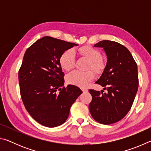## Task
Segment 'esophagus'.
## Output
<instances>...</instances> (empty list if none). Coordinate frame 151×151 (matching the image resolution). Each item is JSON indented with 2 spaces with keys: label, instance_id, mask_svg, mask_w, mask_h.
I'll return each instance as SVG.
<instances>
[{
  "label": "esophagus",
  "instance_id": "34e87169",
  "mask_svg": "<svg viewBox=\"0 0 151 151\" xmlns=\"http://www.w3.org/2000/svg\"><path fill=\"white\" fill-rule=\"evenodd\" d=\"M82 91H83V93H86V92L88 91L87 89H86V88H82Z\"/></svg>",
  "mask_w": 151,
  "mask_h": 151
}]
</instances>
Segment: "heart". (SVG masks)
<instances>
[{"mask_svg": "<svg viewBox=\"0 0 151 151\" xmlns=\"http://www.w3.org/2000/svg\"><path fill=\"white\" fill-rule=\"evenodd\" d=\"M78 52L81 56L88 60V69L91 68L96 74L101 73L105 68V63L102 58L101 52L91 46L86 45L78 48ZM60 67L64 70L68 71L72 69L75 64V52L72 49H67L63 52L59 57ZM94 78L93 71L86 72L75 70L68 74L66 77L67 83L79 87L85 88Z\"/></svg>", "mask_w": 151, "mask_h": 151, "instance_id": "heart-1", "label": "heart"}]
</instances>
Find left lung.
Returning <instances> with one entry per match:
<instances>
[{
  "instance_id": "1",
  "label": "left lung",
  "mask_w": 151,
  "mask_h": 151,
  "mask_svg": "<svg viewBox=\"0 0 151 151\" xmlns=\"http://www.w3.org/2000/svg\"><path fill=\"white\" fill-rule=\"evenodd\" d=\"M104 48L107 63L96 84L107 93L90 89L89 111L99 123H114L127 115L133 103L139 86L137 65L130 51L119 42L101 40L94 45Z\"/></svg>"
}]
</instances>
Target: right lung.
<instances>
[{
    "instance_id": "1",
    "label": "right lung",
    "mask_w": 151,
    "mask_h": 151,
    "mask_svg": "<svg viewBox=\"0 0 151 151\" xmlns=\"http://www.w3.org/2000/svg\"><path fill=\"white\" fill-rule=\"evenodd\" d=\"M75 43L44 37L27 48L19 70L22 101L33 119L47 127L60 126L83 93L76 86H64L59 57Z\"/></svg>"
}]
</instances>
